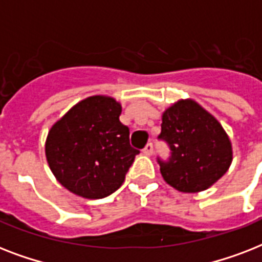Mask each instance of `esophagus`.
Segmentation results:
<instances>
[{
	"label": "esophagus",
	"mask_w": 262,
	"mask_h": 262,
	"mask_svg": "<svg viewBox=\"0 0 262 262\" xmlns=\"http://www.w3.org/2000/svg\"><path fill=\"white\" fill-rule=\"evenodd\" d=\"M143 152L145 155H152V154H154V144L148 143L147 145H145V148L143 149Z\"/></svg>",
	"instance_id": "obj_1"
}]
</instances>
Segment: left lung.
<instances>
[{"label": "left lung", "mask_w": 262, "mask_h": 262, "mask_svg": "<svg viewBox=\"0 0 262 262\" xmlns=\"http://www.w3.org/2000/svg\"><path fill=\"white\" fill-rule=\"evenodd\" d=\"M159 139L171 149L168 162L158 159L160 172L178 191L207 190L231 166L230 137L219 121L193 99H181L164 110Z\"/></svg>", "instance_id": "obj_1"}]
</instances>
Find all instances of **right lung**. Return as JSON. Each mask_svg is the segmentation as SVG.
Segmentation results:
<instances>
[{
    "label": "right lung",
    "instance_id": "obj_1",
    "mask_svg": "<svg viewBox=\"0 0 262 262\" xmlns=\"http://www.w3.org/2000/svg\"><path fill=\"white\" fill-rule=\"evenodd\" d=\"M121 111L114 98L94 95L76 103L50 127L45 144L47 163L73 194L103 199L125 181L139 151L130 147Z\"/></svg>",
    "mask_w": 262,
    "mask_h": 262
}]
</instances>
